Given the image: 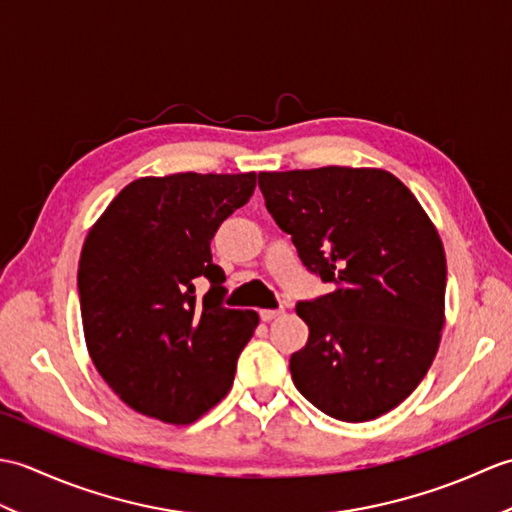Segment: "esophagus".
<instances>
[{
    "instance_id": "1",
    "label": "esophagus",
    "mask_w": 512,
    "mask_h": 512,
    "mask_svg": "<svg viewBox=\"0 0 512 512\" xmlns=\"http://www.w3.org/2000/svg\"><path fill=\"white\" fill-rule=\"evenodd\" d=\"M284 314V308H275V310H259V317H262V321H273L277 317H281Z\"/></svg>"
}]
</instances>
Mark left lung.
I'll return each instance as SVG.
<instances>
[{"label": "left lung", "mask_w": 512, "mask_h": 512, "mask_svg": "<svg viewBox=\"0 0 512 512\" xmlns=\"http://www.w3.org/2000/svg\"><path fill=\"white\" fill-rule=\"evenodd\" d=\"M259 189L303 266L332 286L297 303L310 336L290 356L292 380L336 420L383 416L440 345L447 257L436 226L385 169L262 171Z\"/></svg>", "instance_id": "8db88e82"}]
</instances>
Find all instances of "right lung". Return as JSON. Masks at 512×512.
Instances as JSON below:
<instances>
[{
    "instance_id": "1",
    "label": "right lung",
    "mask_w": 512,
    "mask_h": 512,
    "mask_svg": "<svg viewBox=\"0 0 512 512\" xmlns=\"http://www.w3.org/2000/svg\"><path fill=\"white\" fill-rule=\"evenodd\" d=\"M255 182V171L138 178L85 237L76 277L85 343L105 383L143 416L189 424L233 385L259 314L222 306L211 239ZM202 278L212 288L198 300Z\"/></svg>"
}]
</instances>
